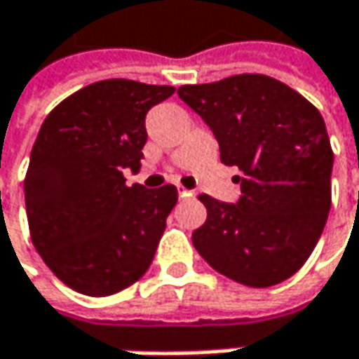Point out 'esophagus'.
<instances>
[{
  "instance_id": "obj_1",
  "label": "esophagus",
  "mask_w": 359,
  "mask_h": 359,
  "mask_svg": "<svg viewBox=\"0 0 359 359\" xmlns=\"http://www.w3.org/2000/svg\"><path fill=\"white\" fill-rule=\"evenodd\" d=\"M180 198H191V196H194V191H191V189H186V188H182V186H180Z\"/></svg>"
}]
</instances>
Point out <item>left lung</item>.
Returning a JSON list of instances; mask_svg holds the SVG:
<instances>
[{"label": "left lung", "mask_w": 359, "mask_h": 359, "mask_svg": "<svg viewBox=\"0 0 359 359\" xmlns=\"http://www.w3.org/2000/svg\"><path fill=\"white\" fill-rule=\"evenodd\" d=\"M191 107L236 165L242 196L226 204L200 196L208 218L191 242L220 275L246 287H273L293 277L313 252L332 208L333 151L321 113L285 82L236 74L186 84Z\"/></svg>", "instance_id": "obj_1"}]
</instances>
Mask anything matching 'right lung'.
<instances>
[{
    "instance_id": "add662e5",
    "label": "right lung",
    "mask_w": 359,
    "mask_h": 359,
    "mask_svg": "<svg viewBox=\"0 0 359 359\" xmlns=\"http://www.w3.org/2000/svg\"><path fill=\"white\" fill-rule=\"evenodd\" d=\"M173 86L127 79L93 82L44 118L24 180L29 236L48 269L70 289L107 297L149 269L175 186H127L141 168L145 115Z\"/></svg>"
}]
</instances>
